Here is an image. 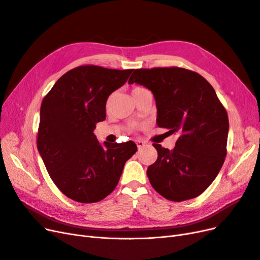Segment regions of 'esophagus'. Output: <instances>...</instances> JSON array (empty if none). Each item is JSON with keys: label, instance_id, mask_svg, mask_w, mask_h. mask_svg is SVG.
<instances>
[{"label": "esophagus", "instance_id": "esophagus-1", "mask_svg": "<svg viewBox=\"0 0 260 260\" xmlns=\"http://www.w3.org/2000/svg\"><path fill=\"white\" fill-rule=\"evenodd\" d=\"M137 145H138V148H139V149H142L144 146H146V143L143 142V141L139 140V141H137Z\"/></svg>", "mask_w": 260, "mask_h": 260}]
</instances>
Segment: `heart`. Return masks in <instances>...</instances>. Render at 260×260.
<instances>
[{"instance_id":"b5f03b06","label":"heart","mask_w":260,"mask_h":260,"mask_svg":"<svg viewBox=\"0 0 260 260\" xmlns=\"http://www.w3.org/2000/svg\"><path fill=\"white\" fill-rule=\"evenodd\" d=\"M142 90H144V88H142V86H135V88L132 89V94H135V93H137L139 91H142Z\"/></svg>"}]
</instances>
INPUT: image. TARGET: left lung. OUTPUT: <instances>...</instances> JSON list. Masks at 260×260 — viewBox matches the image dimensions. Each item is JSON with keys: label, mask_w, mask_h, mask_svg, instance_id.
Here are the masks:
<instances>
[{"label": "left lung", "mask_w": 260, "mask_h": 260, "mask_svg": "<svg viewBox=\"0 0 260 260\" xmlns=\"http://www.w3.org/2000/svg\"><path fill=\"white\" fill-rule=\"evenodd\" d=\"M129 83L152 91L157 125L179 135L171 151L153 144L158 157L147 168L149 182L169 201L198 198L215 180L226 155L229 119L214 88L200 74L180 67L136 69Z\"/></svg>", "instance_id": "obj_1"}]
</instances>
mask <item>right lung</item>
Masks as SVG:
<instances>
[{"label": "right lung", "mask_w": 260, "mask_h": 260, "mask_svg": "<svg viewBox=\"0 0 260 260\" xmlns=\"http://www.w3.org/2000/svg\"><path fill=\"white\" fill-rule=\"evenodd\" d=\"M133 69L83 65L69 70L44 96L37 145L51 179L67 198L96 203L119 182L137 152L133 142L100 143L93 130L106 118V101Z\"/></svg>", "instance_id": "1"}]
</instances>
